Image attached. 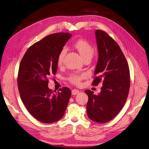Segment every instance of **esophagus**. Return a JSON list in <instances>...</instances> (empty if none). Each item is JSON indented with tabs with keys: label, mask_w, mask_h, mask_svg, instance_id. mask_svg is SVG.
I'll return each instance as SVG.
<instances>
[{
	"label": "esophagus",
	"mask_w": 149,
	"mask_h": 149,
	"mask_svg": "<svg viewBox=\"0 0 149 149\" xmlns=\"http://www.w3.org/2000/svg\"><path fill=\"white\" fill-rule=\"evenodd\" d=\"M79 93V90H77V89H74V90H72V94L74 95L78 94Z\"/></svg>",
	"instance_id": "esophagus-1"
}]
</instances>
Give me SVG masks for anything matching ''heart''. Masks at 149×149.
Listing matches in <instances>:
<instances>
[{
	"instance_id": "b5f03b06",
	"label": "heart",
	"mask_w": 149,
	"mask_h": 149,
	"mask_svg": "<svg viewBox=\"0 0 149 149\" xmlns=\"http://www.w3.org/2000/svg\"><path fill=\"white\" fill-rule=\"evenodd\" d=\"M74 47L80 52V54L82 56L84 59L88 58V57H91L92 58V57L93 56L95 52V49L93 46L87 41L85 40L80 39L75 41L74 43ZM67 52H68V49H67L65 46L62 47L59 51L58 55L57 56L56 59V63L57 66L60 67L63 64L64 57L66 55ZM85 77L86 75L85 74L74 73L71 74L69 77L68 80L72 84L79 85L81 84V80Z\"/></svg>"
}]
</instances>
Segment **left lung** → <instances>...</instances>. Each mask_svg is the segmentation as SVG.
I'll return each instance as SVG.
<instances>
[{
	"label": "left lung",
	"instance_id": "1",
	"mask_svg": "<svg viewBox=\"0 0 149 149\" xmlns=\"http://www.w3.org/2000/svg\"><path fill=\"white\" fill-rule=\"evenodd\" d=\"M98 61L92 85L101 81L98 95L86 90L88 97L87 111L92 121L104 123L113 119L125 104L130 88V73L127 60L118 43L105 31L97 30Z\"/></svg>",
	"mask_w": 149,
	"mask_h": 149
}]
</instances>
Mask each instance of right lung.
Listing matches in <instances>:
<instances>
[{
  "mask_svg": "<svg viewBox=\"0 0 149 149\" xmlns=\"http://www.w3.org/2000/svg\"><path fill=\"white\" fill-rule=\"evenodd\" d=\"M71 36L69 33L47 36L31 46L20 62L17 77L20 98L28 112L41 123L58 121L68 107L70 88L64 87L54 93L48 88V79L56 74L57 56Z\"/></svg>",
  "mask_w": 149,
  "mask_h": 149,
  "instance_id": "obj_1",
  "label": "right lung"
}]
</instances>
